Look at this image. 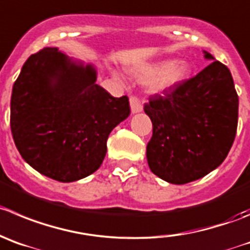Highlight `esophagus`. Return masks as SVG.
<instances>
[{
	"mask_svg": "<svg viewBox=\"0 0 250 250\" xmlns=\"http://www.w3.org/2000/svg\"><path fill=\"white\" fill-rule=\"evenodd\" d=\"M129 104H130V109H132V113H137V112H141L143 109V106H142V102L139 100V97L132 96L129 97Z\"/></svg>",
	"mask_w": 250,
	"mask_h": 250,
	"instance_id": "esophagus-1",
	"label": "esophagus"
}]
</instances>
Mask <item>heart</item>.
Here are the masks:
<instances>
[{
	"instance_id": "heart-1",
	"label": "heart",
	"mask_w": 250,
	"mask_h": 250,
	"mask_svg": "<svg viewBox=\"0 0 250 250\" xmlns=\"http://www.w3.org/2000/svg\"><path fill=\"white\" fill-rule=\"evenodd\" d=\"M137 72L142 76H150L148 80L149 88L153 92H162L184 83L190 75L191 66L183 60H174L142 65Z\"/></svg>"
}]
</instances>
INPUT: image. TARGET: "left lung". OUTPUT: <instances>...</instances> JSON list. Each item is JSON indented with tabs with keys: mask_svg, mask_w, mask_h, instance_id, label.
Masks as SVG:
<instances>
[{
	"mask_svg": "<svg viewBox=\"0 0 250 250\" xmlns=\"http://www.w3.org/2000/svg\"><path fill=\"white\" fill-rule=\"evenodd\" d=\"M212 60L176 87L154 93L144 104L153 123L146 159L154 174L170 184H188L222 164L235 138L238 95L230 71Z\"/></svg>",
	"mask_w": 250,
	"mask_h": 250,
	"instance_id": "left-lung-1",
	"label": "left lung"
}]
</instances>
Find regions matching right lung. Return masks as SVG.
<instances>
[{
  "instance_id": "add662e5",
  "label": "right lung",
  "mask_w": 250,
  "mask_h": 250,
  "mask_svg": "<svg viewBox=\"0 0 250 250\" xmlns=\"http://www.w3.org/2000/svg\"><path fill=\"white\" fill-rule=\"evenodd\" d=\"M129 113L128 97H113L97 85L91 65L44 48L28 58L15 81L11 130L30 167L71 183L99 169L109 133Z\"/></svg>"
}]
</instances>
